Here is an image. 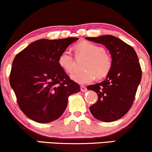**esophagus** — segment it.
Wrapping results in <instances>:
<instances>
[{"instance_id":"1","label":"esophagus","mask_w":152,"mask_h":152,"mask_svg":"<svg viewBox=\"0 0 152 152\" xmlns=\"http://www.w3.org/2000/svg\"><path fill=\"white\" fill-rule=\"evenodd\" d=\"M81 91L82 92H85L87 91L86 87H85L84 86H81Z\"/></svg>"}]
</instances>
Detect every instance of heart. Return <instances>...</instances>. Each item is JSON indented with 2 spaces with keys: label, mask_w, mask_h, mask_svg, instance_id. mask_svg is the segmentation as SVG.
<instances>
[{
  "label": "heart",
  "mask_w": 152,
  "mask_h": 152,
  "mask_svg": "<svg viewBox=\"0 0 152 152\" xmlns=\"http://www.w3.org/2000/svg\"><path fill=\"white\" fill-rule=\"evenodd\" d=\"M76 53L87 57L83 68L85 70L77 71L71 75V78L80 84L90 83L95 79L106 77L113 65L111 55L103 47L88 42L82 41L74 47ZM58 64L66 72L71 73L75 69V61L72 54L65 50L58 57Z\"/></svg>",
  "instance_id": "obj_1"
}]
</instances>
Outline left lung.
<instances>
[{
    "label": "left lung",
    "instance_id": "8db88e82",
    "mask_svg": "<svg viewBox=\"0 0 152 152\" xmlns=\"http://www.w3.org/2000/svg\"><path fill=\"white\" fill-rule=\"evenodd\" d=\"M86 38L104 45L113 61L111 70L104 81L87 87L98 95V101L89 110L100 121H116L129 111L142 79L137 53L129 45L111 35Z\"/></svg>",
    "mask_w": 152,
    "mask_h": 152
}]
</instances>
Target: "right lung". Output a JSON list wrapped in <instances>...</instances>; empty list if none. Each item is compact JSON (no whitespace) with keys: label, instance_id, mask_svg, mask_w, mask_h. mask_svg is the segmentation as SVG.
Returning a JSON list of instances; mask_svg holds the SVG:
<instances>
[{"label":"right lung","instance_id":"add662e5","mask_svg":"<svg viewBox=\"0 0 152 152\" xmlns=\"http://www.w3.org/2000/svg\"><path fill=\"white\" fill-rule=\"evenodd\" d=\"M77 40H38L15 56L10 84L20 110L31 119L55 121L66 110L69 96L81 91L58 64L61 53Z\"/></svg>","mask_w":152,"mask_h":152}]
</instances>
